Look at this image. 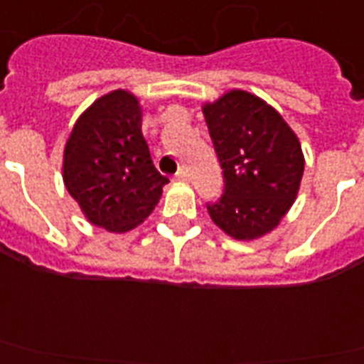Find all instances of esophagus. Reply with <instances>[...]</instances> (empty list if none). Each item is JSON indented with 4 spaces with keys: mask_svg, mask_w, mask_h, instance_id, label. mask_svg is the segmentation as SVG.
Wrapping results in <instances>:
<instances>
[{
    "mask_svg": "<svg viewBox=\"0 0 364 364\" xmlns=\"http://www.w3.org/2000/svg\"><path fill=\"white\" fill-rule=\"evenodd\" d=\"M175 180H178V182H188L189 180V171L188 169H180L178 173L175 175Z\"/></svg>",
    "mask_w": 364,
    "mask_h": 364,
    "instance_id": "1",
    "label": "esophagus"
}]
</instances>
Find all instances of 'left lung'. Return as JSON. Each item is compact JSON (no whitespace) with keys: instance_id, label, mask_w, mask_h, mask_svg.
Masks as SVG:
<instances>
[{"instance_id":"left-lung-1","label":"left lung","mask_w":364,"mask_h":364,"mask_svg":"<svg viewBox=\"0 0 364 364\" xmlns=\"http://www.w3.org/2000/svg\"><path fill=\"white\" fill-rule=\"evenodd\" d=\"M223 169V195L206 204L219 229L234 240L262 238L294 204L305 158L279 111L247 91L225 92L203 106Z\"/></svg>"}]
</instances>
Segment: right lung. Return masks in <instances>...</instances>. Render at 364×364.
I'll return each mask as SVG.
<instances>
[{
    "mask_svg": "<svg viewBox=\"0 0 364 364\" xmlns=\"http://www.w3.org/2000/svg\"><path fill=\"white\" fill-rule=\"evenodd\" d=\"M139 100L117 89L87 107L63 154V180L72 199L107 232L135 229L160 203L169 178L156 169L141 132Z\"/></svg>",
    "mask_w": 364,
    "mask_h": 364,
    "instance_id": "add662e5",
    "label": "right lung"
}]
</instances>
